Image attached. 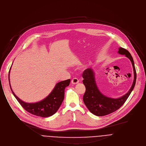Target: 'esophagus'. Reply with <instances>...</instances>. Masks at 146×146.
I'll list each match as a JSON object with an SVG mask.
<instances>
[{
	"label": "esophagus",
	"mask_w": 146,
	"mask_h": 146,
	"mask_svg": "<svg viewBox=\"0 0 146 146\" xmlns=\"http://www.w3.org/2000/svg\"><path fill=\"white\" fill-rule=\"evenodd\" d=\"M79 80L77 79V78H73L72 79V80H71V83L73 84H78V83H79Z\"/></svg>",
	"instance_id": "1"
}]
</instances>
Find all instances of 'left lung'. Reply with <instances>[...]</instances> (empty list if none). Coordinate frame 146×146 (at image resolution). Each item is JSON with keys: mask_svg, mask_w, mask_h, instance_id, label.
Masks as SVG:
<instances>
[{"mask_svg": "<svg viewBox=\"0 0 146 146\" xmlns=\"http://www.w3.org/2000/svg\"><path fill=\"white\" fill-rule=\"evenodd\" d=\"M118 53L120 54H124L130 60L134 74V79L131 89L123 96L118 98H113L104 95L97 86L93 70L89 68L83 72L82 77L84 79L83 83L86 87V92L83 98V102L87 109L96 115H105L118 110L125 103L135 86L136 72L131 54L127 49L121 47L119 48Z\"/></svg>", "mask_w": 146, "mask_h": 146, "instance_id": "left-lung-1", "label": "left lung"}]
</instances>
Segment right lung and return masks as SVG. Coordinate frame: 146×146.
Here are the masks:
<instances>
[{"label":"right lung","mask_w":146,"mask_h":146,"mask_svg":"<svg viewBox=\"0 0 146 146\" xmlns=\"http://www.w3.org/2000/svg\"><path fill=\"white\" fill-rule=\"evenodd\" d=\"M9 80L12 93L21 105L29 113L41 117H47L54 114L59 109L64 98V90L68 86L70 79L57 83L52 92L44 100L35 103H27L19 98L13 91L10 82V72Z\"/></svg>","instance_id":"obj_1"}]
</instances>
